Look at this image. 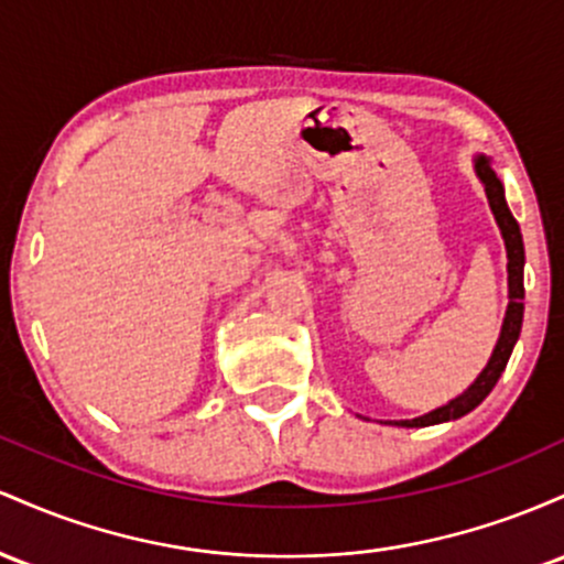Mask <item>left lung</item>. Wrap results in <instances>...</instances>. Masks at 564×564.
Listing matches in <instances>:
<instances>
[{
	"instance_id": "8db88e82",
	"label": "left lung",
	"mask_w": 564,
	"mask_h": 564,
	"mask_svg": "<svg viewBox=\"0 0 564 564\" xmlns=\"http://www.w3.org/2000/svg\"><path fill=\"white\" fill-rule=\"evenodd\" d=\"M474 167H477L479 181L485 183V194H487V199H490V210H492V215H496L498 226H501L503 242H506V256H509V308H506L501 338H498L490 362H487L485 370L479 372L477 381H474L469 389L464 391V394L455 397V400L451 404H445V408H436L429 415H421V419L397 421V426H432V423L455 421V419H460V415L471 413V410L477 408V404L482 402L487 394H490L492 386L498 383V378H501V372L506 370V362H509V357H511V349H514L517 338H520L522 312H524V306H522L524 245H522L520 224H517L514 215H511V210H509V205H506L503 186H501V181H498L490 160H487V156H479Z\"/></svg>"
}]
</instances>
